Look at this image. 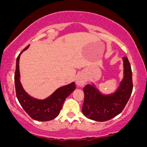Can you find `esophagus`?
I'll list each match as a JSON object with an SVG mask.
<instances>
[{"label":"esophagus","instance_id":"obj_1","mask_svg":"<svg viewBox=\"0 0 147 147\" xmlns=\"http://www.w3.org/2000/svg\"><path fill=\"white\" fill-rule=\"evenodd\" d=\"M75 82H76L77 85L79 86V87H83L86 83L85 77H84L82 74H79V75L77 76Z\"/></svg>","mask_w":147,"mask_h":147}]
</instances>
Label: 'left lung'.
I'll return each mask as SVG.
<instances>
[{
	"label": "left lung",
	"instance_id": "1",
	"mask_svg": "<svg viewBox=\"0 0 147 147\" xmlns=\"http://www.w3.org/2000/svg\"><path fill=\"white\" fill-rule=\"evenodd\" d=\"M123 78L114 92L104 94L94 83L83 88L84 101L83 115L88 119L97 121L109 120L122 112L132 92V72L127 57H123Z\"/></svg>",
	"mask_w": 147,
	"mask_h": 147
}]
</instances>
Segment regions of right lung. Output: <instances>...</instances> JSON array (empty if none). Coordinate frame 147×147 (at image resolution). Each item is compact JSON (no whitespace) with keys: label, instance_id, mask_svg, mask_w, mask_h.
Masks as SVG:
<instances>
[{"label":"right lung","instance_id":"add662e5","mask_svg":"<svg viewBox=\"0 0 147 147\" xmlns=\"http://www.w3.org/2000/svg\"><path fill=\"white\" fill-rule=\"evenodd\" d=\"M28 45L18 56L15 72V86L16 96L26 113L32 119L37 121H46L54 119L60 114L65 99L75 90L76 86L72 82L67 85L62 86L55 90L51 95L43 100L35 98L26 92L20 82L19 60L21 53L29 47Z\"/></svg>","mask_w":147,"mask_h":147}]
</instances>
